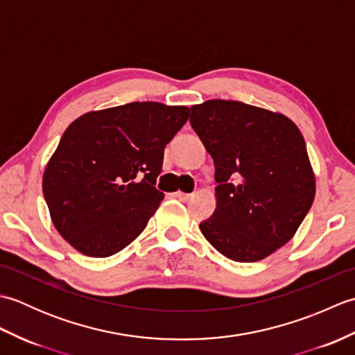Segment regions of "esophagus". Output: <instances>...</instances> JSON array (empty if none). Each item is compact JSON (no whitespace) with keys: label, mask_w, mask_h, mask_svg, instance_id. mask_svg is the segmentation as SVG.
<instances>
[{"label":"esophagus","mask_w":355,"mask_h":355,"mask_svg":"<svg viewBox=\"0 0 355 355\" xmlns=\"http://www.w3.org/2000/svg\"><path fill=\"white\" fill-rule=\"evenodd\" d=\"M175 197L180 200V201H187L191 200L192 193H184V192H175Z\"/></svg>","instance_id":"obj_1"}]
</instances>
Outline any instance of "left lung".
I'll use <instances>...</instances> for the list:
<instances>
[{
  "mask_svg": "<svg viewBox=\"0 0 355 355\" xmlns=\"http://www.w3.org/2000/svg\"><path fill=\"white\" fill-rule=\"evenodd\" d=\"M191 125L215 163L216 209L200 224L236 262L267 258L294 236L310 210L315 178L299 128L236 101L193 105Z\"/></svg>",
  "mask_w": 355,
  "mask_h": 355,
  "instance_id": "8db88e82",
  "label": "left lung"
}]
</instances>
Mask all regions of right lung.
<instances>
[{
    "label": "right lung",
    "instance_id": "1",
    "mask_svg": "<svg viewBox=\"0 0 355 355\" xmlns=\"http://www.w3.org/2000/svg\"><path fill=\"white\" fill-rule=\"evenodd\" d=\"M187 119V107L132 102L87 112L67 128L42 177L51 221L67 243L107 258L145 230L164 197L155 187L164 146Z\"/></svg>",
    "mask_w": 355,
    "mask_h": 355
}]
</instances>
